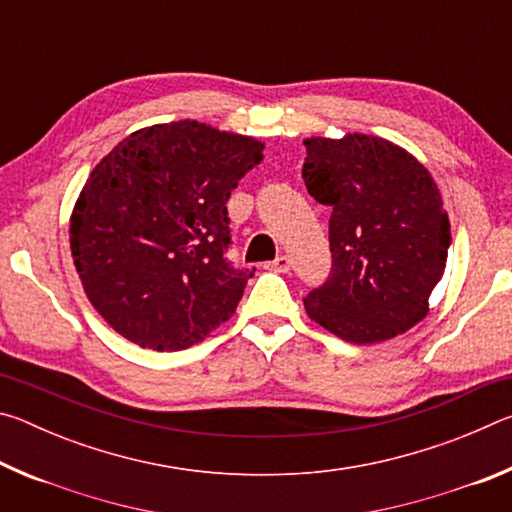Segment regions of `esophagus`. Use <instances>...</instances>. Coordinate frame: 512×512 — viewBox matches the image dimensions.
<instances>
[{
    "label": "esophagus",
    "instance_id": "1",
    "mask_svg": "<svg viewBox=\"0 0 512 512\" xmlns=\"http://www.w3.org/2000/svg\"><path fill=\"white\" fill-rule=\"evenodd\" d=\"M268 268L275 273H289L291 268V259L287 255H280L277 259H273V262H268Z\"/></svg>",
    "mask_w": 512,
    "mask_h": 512
}]
</instances>
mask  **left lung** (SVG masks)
<instances>
[{
	"mask_svg": "<svg viewBox=\"0 0 512 512\" xmlns=\"http://www.w3.org/2000/svg\"><path fill=\"white\" fill-rule=\"evenodd\" d=\"M302 180L332 207L327 282L311 320L348 343H381L427 316L452 244L438 185L409 151L375 135L307 137Z\"/></svg>",
	"mask_w": 512,
	"mask_h": 512,
	"instance_id": "8db88e82",
	"label": "left lung"
}]
</instances>
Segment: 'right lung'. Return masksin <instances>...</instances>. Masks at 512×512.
<instances>
[{
    "label": "right lung",
    "mask_w": 512,
    "mask_h": 512,
    "mask_svg": "<svg viewBox=\"0 0 512 512\" xmlns=\"http://www.w3.org/2000/svg\"><path fill=\"white\" fill-rule=\"evenodd\" d=\"M264 144L194 119L155 124L92 169L69 219L83 291L140 348L173 352L225 323L253 271L225 259L230 192Z\"/></svg>",
    "instance_id": "add662e5"
}]
</instances>
